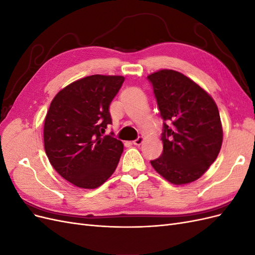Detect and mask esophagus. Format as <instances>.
<instances>
[{
	"label": "esophagus",
	"mask_w": 255,
	"mask_h": 255,
	"mask_svg": "<svg viewBox=\"0 0 255 255\" xmlns=\"http://www.w3.org/2000/svg\"><path fill=\"white\" fill-rule=\"evenodd\" d=\"M143 140H144V137L139 136L138 138H136L135 140H133V144H135V145H140V144L143 142Z\"/></svg>",
	"instance_id": "esophagus-1"
}]
</instances>
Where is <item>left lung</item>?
<instances>
[{
  "mask_svg": "<svg viewBox=\"0 0 255 255\" xmlns=\"http://www.w3.org/2000/svg\"><path fill=\"white\" fill-rule=\"evenodd\" d=\"M148 80L164 120L163 153L151 165L175 185L194 182L210 168L221 149L218 107L205 90L177 71L160 70Z\"/></svg>",
  "mask_w": 255,
  "mask_h": 255,
  "instance_id": "left-lung-1",
  "label": "left lung"
}]
</instances>
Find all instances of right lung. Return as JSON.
<instances>
[{
  "label": "right lung",
  "instance_id": "right-lung-1",
  "mask_svg": "<svg viewBox=\"0 0 255 255\" xmlns=\"http://www.w3.org/2000/svg\"><path fill=\"white\" fill-rule=\"evenodd\" d=\"M125 78L95 74L61 89L44 120V150L53 168L81 188H97L117 167L123 143L103 136L112 125L110 105Z\"/></svg>",
  "mask_w": 255,
  "mask_h": 255
}]
</instances>
